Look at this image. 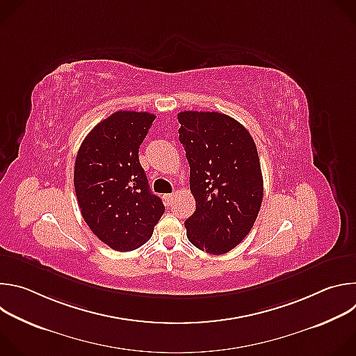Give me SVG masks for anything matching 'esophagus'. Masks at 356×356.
Masks as SVG:
<instances>
[{"label":"esophagus","mask_w":356,"mask_h":356,"mask_svg":"<svg viewBox=\"0 0 356 356\" xmlns=\"http://www.w3.org/2000/svg\"><path fill=\"white\" fill-rule=\"evenodd\" d=\"M175 195H176V193H170V194H165V195H163V198H165V202H166V204H170L172 200L175 198Z\"/></svg>","instance_id":"esophagus-1"}]
</instances>
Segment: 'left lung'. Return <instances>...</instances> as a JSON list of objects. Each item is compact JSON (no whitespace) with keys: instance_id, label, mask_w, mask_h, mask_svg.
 I'll list each match as a JSON object with an SVG mask.
<instances>
[{"instance_id":"left-lung-1","label":"left lung","mask_w":356,"mask_h":356,"mask_svg":"<svg viewBox=\"0 0 356 356\" xmlns=\"http://www.w3.org/2000/svg\"><path fill=\"white\" fill-rule=\"evenodd\" d=\"M177 120L195 200V211L184 222L187 238L201 250L222 255L249 234L262 206L258 149L229 115L183 111Z\"/></svg>"}]
</instances>
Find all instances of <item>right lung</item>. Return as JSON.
I'll return each instance as SVG.
<instances>
[{
    "label": "right lung",
    "mask_w": 356,
    "mask_h": 356,
    "mask_svg": "<svg viewBox=\"0 0 356 356\" xmlns=\"http://www.w3.org/2000/svg\"><path fill=\"white\" fill-rule=\"evenodd\" d=\"M156 115L117 111L84 138L74 163L79 207L92 234L120 252L142 246L165 213L139 163V146Z\"/></svg>",
    "instance_id": "add662e5"
}]
</instances>
